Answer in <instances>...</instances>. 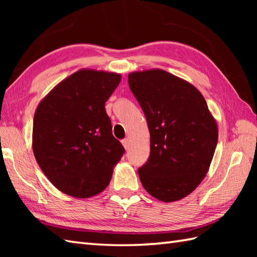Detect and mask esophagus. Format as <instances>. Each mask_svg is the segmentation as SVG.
<instances>
[{
	"mask_svg": "<svg viewBox=\"0 0 257 257\" xmlns=\"http://www.w3.org/2000/svg\"><path fill=\"white\" fill-rule=\"evenodd\" d=\"M121 143H122V145L124 147V149L125 150H129V140L128 139H123Z\"/></svg>",
	"mask_w": 257,
	"mask_h": 257,
	"instance_id": "esophagus-1",
	"label": "esophagus"
}]
</instances>
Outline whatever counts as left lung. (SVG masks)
I'll use <instances>...</instances> for the list:
<instances>
[{
    "mask_svg": "<svg viewBox=\"0 0 257 257\" xmlns=\"http://www.w3.org/2000/svg\"><path fill=\"white\" fill-rule=\"evenodd\" d=\"M150 132V156L138 169L148 192L163 202L184 198L209 169L217 125L194 86L161 69L128 75Z\"/></svg>",
    "mask_w": 257,
    "mask_h": 257,
    "instance_id": "left-lung-1",
    "label": "left lung"
}]
</instances>
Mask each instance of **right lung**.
Segmentation results:
<instances>
[{
  "mask_svg": "<svg viewBox=\"0 0 257 257\" xmlns=\"http://www.w3.org/2000/svg\"><path fill=\"white\" fill-rule=\"evenodd\" d=\"M119 74L81 69L59 83L38 105L33 151L47 179L76 198L106 189L124 148L112 136L105 102Z\"/></svg>",
  "mask_w": 257,
  "mask_h": 257,
  "instance_id": "right-lung-1",
  "label": "right lung"
}]
</instances>
